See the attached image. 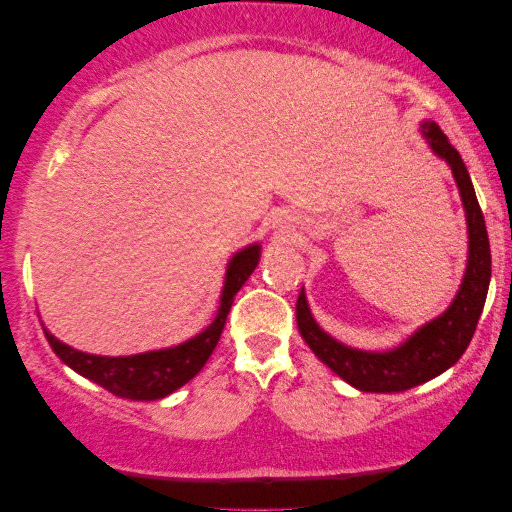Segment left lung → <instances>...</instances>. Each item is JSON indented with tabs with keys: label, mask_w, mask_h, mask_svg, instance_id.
<instances>
[{
	"label": "left lung",
	"mask_w": 512,
	"mask_h": 512,
	"mask_svg": "<svg viewBox=\"0 0 512 512\" xmlns=\"http://www.w3.org/2000/svg\"><path fill=\"white\" fill-rule=\"evenodd\" d=\"M424 135L429 139L431 149L452 167L468 219V240H471L468 242V268L454 303L447 307L445 314L419 328L398 349L373 354L359 352V349L345 347L342 342L333 340L312 319L303 291L296 300V321L303 340L333 373H338L342 380H347L361 391L394 394V391L412 389L417 384L429 382L431 377L445 373L466 352L475 326H478L482 307H485L489 277H492V251H489L485 216H482L478 198H475L464 160L450 144L445 132L433 121H426Z\"/></svg>",
	"instance_id": "8db88e82"
}]
</instances>
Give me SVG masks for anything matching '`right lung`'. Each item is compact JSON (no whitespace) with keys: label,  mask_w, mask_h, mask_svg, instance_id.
Listing matches in <instances>:
<instances>
[{"label":"right lung","mask_w":512,"mask_h":512,"mask_svg":"<svg viewBox=\"0 0 512 512\" xmlns=\"http://www.w3.org/2000/svg\"><path fill=\"white\" fill-rule=\"evenodd\" d=\"M258 254H261L258 244H251V247L242 249L230 261L226 286H223L221 293L219 314H216V319L205 331L195 335L193 340L184 342V345L135 356H95L76 352V349L67 347L65 342H60L51 333L44 331L48 345L53 347V352L69 368L97 382L114 396L130 398V401H156V398H163L179 387H184L188 380H193L209 356H212L216 342L221 338L223 326H226V317L230 305H233L235 293L242 289V284L256 270Z\"/></svg>","instance_id":"obj_1"}]
</instances>
